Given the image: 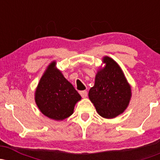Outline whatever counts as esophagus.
I'll list each match as a JSON object with an SVG mask.
<instances>
[{
	"label": "esophagus",
	"instance_id": "obj_1",
	"mask_svg": "<svg viewBox=\"0 0 160 160\" xmlns=\"http://www.w3.org/2000/svg\"><path fill=\"white\" fill-rule=\"evenodd\" d=\"M79 93H80V95H81L82 98H86V97L87 96V92H86V90L80 91L79 92Z\"/></svg>",
	"mask_w": 160,
	"mask_h": 160
}]
</instances>
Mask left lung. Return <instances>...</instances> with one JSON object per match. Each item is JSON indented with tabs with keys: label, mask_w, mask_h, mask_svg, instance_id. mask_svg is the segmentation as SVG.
Segmentation results:
<instances>
[{
	"label": "left lung",
	"mask_w": 160,
	"mask_h": 160,
	"mask_svg": "<svg viewBox=\"0 0 160 160\" xmlns=\"http://www.w3.org/2000/svg\"><path fill=\"white\" fill-rule=\"evenodd\" d=\"M102 62L105 66L95 75V85L89 89V98L99 115L111 119L127 108L132 96L131 86L113 58L104 56Z\"/></svg>",
	"instance_id": "left-lung-1"
}]
</instances>
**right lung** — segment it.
Here are the masks:
<instances>
[{"label":"right lung","instance_id":"add662e5","mask_svg":"<svg viewBox=\"0 0 160 160\" xmlns=\"http://www.w3.org/2000/svg\"><path fill=\"white\" fill-rule=\"evenodd\" d=\"M56 65V62H51L40 78L35 91V102L46 117L63 120L74 113L75 104L81 96Z\"/></svg>","mask_w":160,"mask_h":160}]
</instances>
